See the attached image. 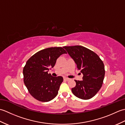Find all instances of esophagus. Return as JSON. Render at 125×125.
<instances>
[{"instance_id":"1","label":"esophagus","mask_w":125,"mask_h":125,"mask_svg":"<svg viewBox=\"0 0 125 125\" xmlns=\"http://www.w3.org/2000/svg\"><path fill=\"white\" fill-rule=\"evenodd\" d=\"M64 80H65V81H68L70 80L69 78H67V77H64Z\"/></svg>"}]
</instances>
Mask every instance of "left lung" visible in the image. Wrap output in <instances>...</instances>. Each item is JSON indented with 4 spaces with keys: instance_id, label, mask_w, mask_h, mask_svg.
<instances>
[{
    "instance_id": "obj_1",
    "label": "left lung",
    "mask_w": 125,
    "mask_h": 125,
    "mask_svg": "<svg viewBox=\"0 0 125 125\" xmlns=\"http://www.w3.org/2000/svg\"><path fill=\"white\" fill-rule=\"evenodd\" d=\"M63 48L75 61L78 70L83 75V81L75 80L76 86L71 91L80 99H91L102 86L105 73L103 61L97 54L84 47L74 46Z\"/></svg>"
}]
</instances>
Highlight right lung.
I'll return each instance as SVG.
<instances>
[{
	"instance_id": "obj_1",
	"label": "right lung",
	"mask_w": 125,
	"mask_h": 125,
	"mask_svg": "<svg viewBox=\"0 0 125 125\" xmlns=\"http://www.w3.org/2000/svg\"><path fill=\"white\" fill-rule=\"evenodd\" d=\"M67 54L62 47H51L42 49L31 56L23 69V82L28 92L39 101L47 102L58 94L62 77H53L48 73L57 58Z\"/></svg>"
}]
</instances>
